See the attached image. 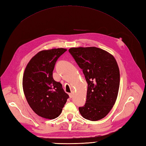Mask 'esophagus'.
I'll list each match as a JSON object with an SVG mask.
<instances>
[{
  "mask_svg": "<svg viewBox=\"0 0 146 146\" xmlns=\"http://www.w3.org/2000/svg\"><path fill=\"white\" fill-rule=\"evenodd\" d=\"M69 96H70V97L71 98H72V97H73V92L70 93V94H69Z\"/></svg>",
  "mask_w": 146,
  "mask_h": 146,
  "instance_id": "obj_1",
  "label": "esophagus"
}]
</instances>
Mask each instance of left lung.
Returning a JSON list of instances; mask_svg holds the SVG:
<instances>
[{"instance_id": "obj_1", "label": "left lung", "mask_w": 146, "mask_h": 146, "mask_svg": "<svg viewBox=\"0 0 146 146\" xmlns=\"http://www.w3.org/2000/svg\"><path fill=\"white\" fill-rule=\"evenodd\" d=\"M87 82L86 101L79 107L82 116L91 121L103 119L115 103L120 85V71L113 55L96 47L69 49Z\"/></svg>"}]
</instances>
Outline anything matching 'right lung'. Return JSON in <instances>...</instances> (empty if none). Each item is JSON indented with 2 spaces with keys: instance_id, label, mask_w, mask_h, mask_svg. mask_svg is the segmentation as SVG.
Segmentation results:
<instances>
[{
  "instance_id": "add662e5",
  "label": "right lung",
  "mask_w": 146,
  "mask_h": 146,
  "mask_svg": "<svg viewBox=\"0 0 146 146\" xmlns=\"http://www.w3.org/2000/svg\"><path fill=\"white\" fill-rule=\"evenodd\" d=\"M66 50L54 48L39 51L31 59L24 70V95L32 110L42 118L58 117L69 98L61 83L52 78L56 62Z\"/></svg>"
}]
</instances>
